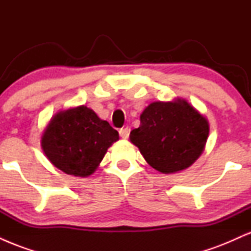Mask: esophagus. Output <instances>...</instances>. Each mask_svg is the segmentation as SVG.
Wrapping results in <instances>:
<instances>
[{
	"label": "esophagus",
	"instance_id": "1",
	"mask_svg": "<svg viewBox=\"0 0 251 251\" xmlns=\"http://www.w3.org/2000/svg\"><path fill=\"white\" fill-rule=\"evenodd\" d=\"M129 131H131V129H129L128 127H123V128H120V131H119L120 137H122L123 139H127L128 135H129Z\"/></svg>",
	"mask_w": 251,
	"mask_h": 251
}]
</instances>
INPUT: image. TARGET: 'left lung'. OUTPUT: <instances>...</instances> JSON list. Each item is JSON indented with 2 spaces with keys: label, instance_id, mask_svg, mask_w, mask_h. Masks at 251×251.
I'll return each mask as SVG.
<instances>
[{
  "label": "left lung",
  "instance_id": "8db88e82",
  "mask_svg": "<svg viewBox=\"0 0 251 251\" xmlns=\"http://www.w3.org/2000/svg\"><path fill=\"white\" fill-rule=\"evenodd\" d=\"M209 135V123L188 101L152 102L140 116L129 139L152 168L174 174L200 157Z\"/></svg>",
  "mask_w": 251,
  "mask_h": 251
}]
</instances>
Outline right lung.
<instances>
[{
  "label": "right lung",
  "instance_id": "right-lung-1",
  "mask_svg": "<svg viewBox=\"0 0 251 251\" xmlns=\"http://www.w3.org/2000/svg\"><path fill=\"white\" fill-rule=\"evenodd\" d=\"M119 139L118 132L86 106L54 116L41 145L50 162L67 175L87 177L98 168L107 149Z\"/></svg>",
  "mask_w": 251,
  "mask_h": 251
}]
</instances>
